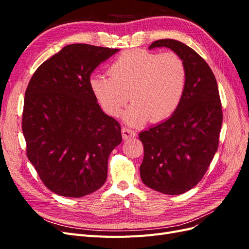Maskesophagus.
Returning <instances> with one entry per match:
<instances>
[{
  "mask_svg": "<svg viewBox=\"0 0 249 249\" xmlns=\"http://www.w3.org/2000/svg\"><path fill=\"white\" fill-rule=\"evenodd\" d=\"M122 134H123V138L124 140L131 139V138H134L135 136H136V133L130 129H127V127H124V129L122 130Z\"/></svg>",
  "mask_w": 249,
  "mask_h": 249,
  "instance_id": "1",
  "label": "esophagus"
}]
</instances>
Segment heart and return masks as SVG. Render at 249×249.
Returning <instances> with one entry per match:
<instances>
[{
  "instance_id": "1",
  "label": "heart",
  "mask_w": 249,
  "mask_h": 249,
  "mask_svg": "<svg viewBox=\"0 0 249 249\" xmlns=\"http://www.w3.org/2000/svg\"><path fill=\"white\" fill-rule=\"evenodd\" d=\"M109 77L94 74L90 87L108 114L116 116L129 101L133 103L124 118L142 124L150 118L159 123L171 116L182 100L186 85V66L173 52L159 54L130 50L111 62Z\"/></svg>"
}]
</instances>
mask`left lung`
I'll use <instances>...</instances> for the list:
<instances>
[{
	"instance_id": "8db88e82",
	"label": "left lung",
	"mask_w": 249,
	"mask_h": 249,
	"mask_svg": "<svg viewBox=\"0 0 249 249\" xmlns=\"http://www.w3.org/2000/svg\"><path fill=\"white\" fill-rule=\"evenodd\" d=\"M168 48L186 66V85L173 114L139 134L144 157L142 182L168 195L189 191L205 176L217 152L222 109L212 70L196 52L175 39L154 41L149 50Z\"/></svg>"
}]
</instances>
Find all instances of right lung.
<instances>
[{
	"mask_svg": "<svg viewBox=\"0 0 249 249\" xmlns=\"http://www.w3.org/2000/svg\"><path fill=\"white\" fill-rule=\"evenodd\" d=\"M118 49L70 44L30 80L22 111L27 157L51 191L65 197L92 193L107 179L120 144V124L97 104L90 74Z\"/></svg>",
	"mask_w": 249,
	"mask_h": 249,
	"instance_id": "right-lung-1",
	"label": "right lung"
}]
</instances>
